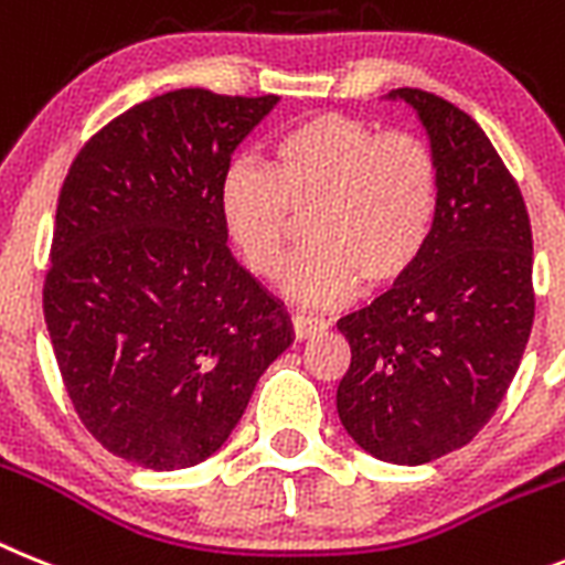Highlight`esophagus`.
<instances>
[{
  "label": "esophagus",
  "mask_w": 565,
  "mask_h": 565,
  "mask_svg": "<svg viewBox=\"0 0 565 565\" xmlns=\"http://www.w3.org/2000/svg\"><path fill=\"white\" fill-rule=\"evenodd\" d=\"M323 330H327V321H323V318L307 316V312H292V332H296V338H310Z\"/></svg>",
  "instance_id": "obj_1"
}]
</instances>
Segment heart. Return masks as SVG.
Returning a JSON list of instances; mask_svg holds the SVG:
<instances>
[{
    "mask_svg": "<svg viewBox=\"0 0 565 565\" xmlns=\"http://www.w3.org/2000/svg\"><path fill=\"white\" fill-rule=\"evenodd\" d=\"M440 207V170L418 136L377 134L370 121L316 113L269 145L267 164L235 159L218 210L249 273L276 278L292 215L307 213L303 242L284 276L298 301L332 303L358 287L395 284L420 262Z\"/></svg>",
    "mask_w": 565,
    "mask_h": 565,
    "instance_id": "b5f03b06",
    "label": "heart"
}]
</instances>
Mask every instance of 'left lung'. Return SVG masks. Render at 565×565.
I'll use <instances>...</instances> for the list:
<instances>
[{"label":"left lung","mask_w":565,"mask_h":565,"mask_svg":"<svg viewBox=\"0 0 565 565\" xmlns=\"http://www.w3.org/2000/svg\"><path fill=\"white\" fill-rule=\"evenodd\" d=\"M440 170V207L420 262L338 321L352 361L338 418L364 452L418 466L478 435L512 384L534 321L532 227L518 181L478 121L418 87Z\"/></svg>","instance_id":"obj_1"}]
</instances>
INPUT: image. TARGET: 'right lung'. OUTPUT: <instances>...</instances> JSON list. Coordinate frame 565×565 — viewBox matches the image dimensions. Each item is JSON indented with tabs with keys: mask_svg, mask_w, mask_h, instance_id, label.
Returning a JSON list of instances; mask_svg holds the SVG:
<instances>
[{
	"mask_svg": "<svg viewBox=\"0 0 565 565\" xmlns=\"http://www.w3.org/2000/svg\"><path fill=\"white\" fill-rule=\"evenodd\" d=\"M276 102L170 90L102 127L67 170L45 323L78 420L130 463L170 472L218 452L292 343L218 210L230 156Z\"/></svg>",
	"mask_w": 565,
	"mask_h": 565,
	"instance_id": "obj_1",
	"label": "right lung"
}]
</instances>
